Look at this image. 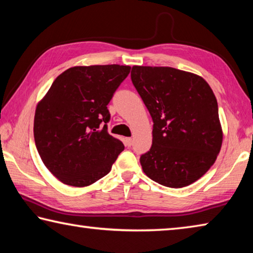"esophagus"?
Returning <instances> with one entry per match:
<instances>
[{"label": "esophagus", "instance_id": "34e87169", "mask_svg": "<svg viewBox=\"0 0 253 253\" xmlns=\"http://www.w3.org/2000/svg\"><path fill=\"white\" fill-rule=\"evenodd\" d=\"M124 142H125V145H126V146L129 147V146H131V144H132V139L130 138V137H126V138H125V140H124Z\"/></svg>", "mask_w": 253, "mask_h": 253}]
</instances>
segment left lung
<instances>
[{
	"mask_svg": "<svg viewBox=\"0 0 253 253\" xmlns=\"http://www.w3.org/2000/svg\"><path fill=\"white\" fill-rule=\"evenodd\" d=\"M130 78L153 118V145L140 156L144 173L181 188L216 161L223 142L217 101L202 77L170 67L134 66Z\"/></svg>",
	"mask_w": 253,
	"mask_h": 253,
	"instance_id": "left-lung-1",
	"label": "left lung"
}]
</instances>
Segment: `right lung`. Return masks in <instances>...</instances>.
<instances>
[{
	"label": "right lung",
	"mask_w": 253,
	"mask_h": 253,
	"mask_svg": "<svg viewBox=\"0 0 253 253\" xmlns=\"http://www.w3.org/2000/svg\"><path fill=\"white\" fill-rule=\"evenodd\" d=\"M129 66H76L59 75L38 102L33 132L42 162L60 182L91 185L111 169L124 144L111 136L107 105Z\"/></svg>",
	"instance_id": "1"
}]
</instances>
